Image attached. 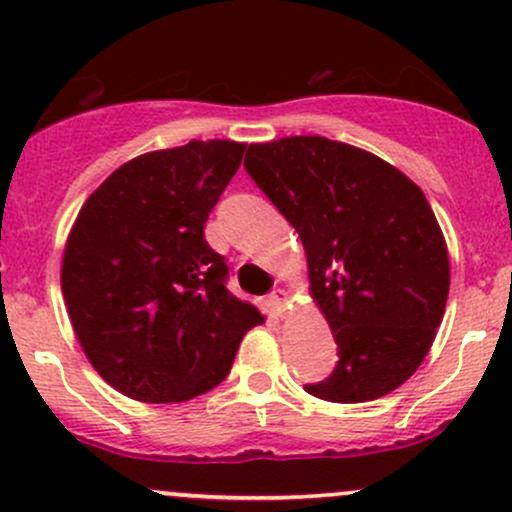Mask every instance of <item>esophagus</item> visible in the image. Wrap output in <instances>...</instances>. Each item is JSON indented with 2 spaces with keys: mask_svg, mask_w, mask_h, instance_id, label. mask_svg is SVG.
Here are the masks:
<instances>
[{
  "mask_svg": "<svg viewBox=\"0 0 512 512\" xmlns=\"http://www.w3.org/2000/svg\"><path fill=\"white\" fill-rule=\"evenodd\" d=\"M272 303L276 305V308H281V310H284L286 305L291 303V296H289V291H284V289H276V291L272 293Z\"/></svg>",
  "mask_w": 512,
  "mask_h": 512,
  "instance_id": "34e87169",
  "label": "esophagus"
}]
</instances>
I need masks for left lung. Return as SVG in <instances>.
Instances as JSON below:
<instances>
[{"label": "left lung", "instance_id": "1", "mask_svg": "<svg viewBox=\"0 0 512 512\" xmlns=\"http://www.w3.org/2000/svg\"><path fill=\"white\" fill-rule=\"evenodd\" d=\"M245 168L303 240L310 298L339 346L325 402L390 395L431 349L450 291L445 236L421 187L317 134L250 144Z\"/></svg>", "mask_w": 512, "mask_h": 512}]
</instances>
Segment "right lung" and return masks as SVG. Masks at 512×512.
<instances>
[{
	"label": "right lung",
	"instance_id": "1",
	"mask_svg": "<svg viewBox=\"0 0 512 512\" xmlns=\"http://www.w3.org/2000/svg\"><path fill=\"white\" fill-rule=\"evenodd\" d=\"M245 144L209 139L122 163L86 199L62 255V293L98 375L146 404L187 402L228 375L240 339L262 325L228 293V267L204 223Z\"/></svg>",
	"mask_w": 512,
	"mask_h": 512
}]
</instances>
